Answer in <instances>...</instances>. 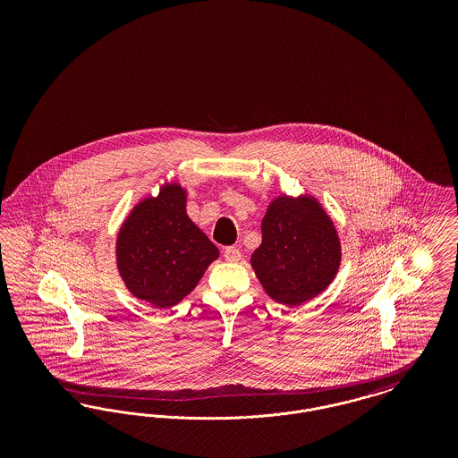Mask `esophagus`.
<instances>
[{
	"instance_id": "obj_1",
	"label": "esophagus",
	"mask_w": 458,
	"mask_h": 458,
	"mask_svg": "<svg viewBox=\"0 0 458 458\" xmlns=\"http://www.w3.org/2000/svg\"><path fill=\"white\" fill-rule=\"evenodd\" d=\"M223 256H225V259L228 262H237L240 261V258H242V254H240V250L237 247H226V249L223 250Z\"/></svg>"
}]
</instances>
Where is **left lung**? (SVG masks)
<instances>
[{
    "label": "left lung",
    "mask_w": 458,
    "mask_h": 458,
    "mask_svg": "<svg viewBox=\"0 0 458 458\" xmlns=\"http://www.w3.org/2000/svg\"><path fill=\"white\" fill-rule=\"evenodd\" d=\"M261 230L250 264L273 301L302 305L327 290L342 259L340 239L314 197H276Z\"/></svg>",
    "instance_id": "8db88e82"
}]
</instances>
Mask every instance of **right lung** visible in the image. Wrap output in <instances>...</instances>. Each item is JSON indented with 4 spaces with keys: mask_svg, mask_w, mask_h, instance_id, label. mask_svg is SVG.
Instances as JSON below:
<instances>
[{
    "mask_svg": "<svg viewBox=\"0 0 458 458\" xmlns=\"http://www.w3.org/2000/svg\"><path fill=\"white\" fill-rule=\"evenodd\" d=\"M185 204L178 183L161 189L131 209L116 240L120 276L131 295L157 309L178 304L218 259V247L187 216Z\"/></svg>",
    "mask_w": 458,
    "mask_h": 458,
    "instance_id": "add662e5",
    "label": "right lung"
}]
</instances>
